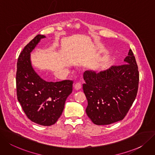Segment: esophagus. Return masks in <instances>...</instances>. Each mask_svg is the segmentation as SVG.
Returning <instances> with one entry per match:
<instances>
[{
	"label": "esophagus",
	"instance_id": "esophagus-1",
	"mask_svg": "<svg viewBox=\"0 0 155 155\" xmlns=\"http://www.w3.org/2000/svg\"><path fill=\"white\" fill-rule=\"evenodd\" d=\"M81 83L80 82H77L75 85H74V88H75L76 90H79L81 88Z\"/></svg>",
	"mask_w": 155,
	"mask_h": 155
}]
</instances>
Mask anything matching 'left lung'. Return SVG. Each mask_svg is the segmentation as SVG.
<instances>
[{"label":"left lung","instance_id":"8db88e82","mask_svg":"<svg viewBox=\"0 0 155 155\" xmlns=\"http://www.w3.org/2000/svg\"><path fill=\"white\" fill-rule=\"evenodd\" d=\"M124 61L125 64L106 71H86L83 74L86 83L83 89L88 101L86 113L95 125L122 120L137 96L139 73L132 49Z\"/></svg>","mask_w":155,"mask_h":155}]
</instances>
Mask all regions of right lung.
Returning a JSON list of instances; mask_svg holds the SVG:
<instances>
[{
    "instance_id": "obj_1",
    "label": "right lung",
    "mask_w": 155,
    "mask_h": 155,
    "mask_svg": "<svg viewBox=\"0 0 155 155\" xmlns=\"http://www.w3.org/2000/svg\"><path fill=\"white\" fill-rule=\"evenodd\" d=\"M45 35H38L20 53L16 76L18 102L31 121L43 126L54 125L62 114L67 98L72 91L73 81L47 82L35 73L30 53Z\"/></svg>"
}]
</instances>
